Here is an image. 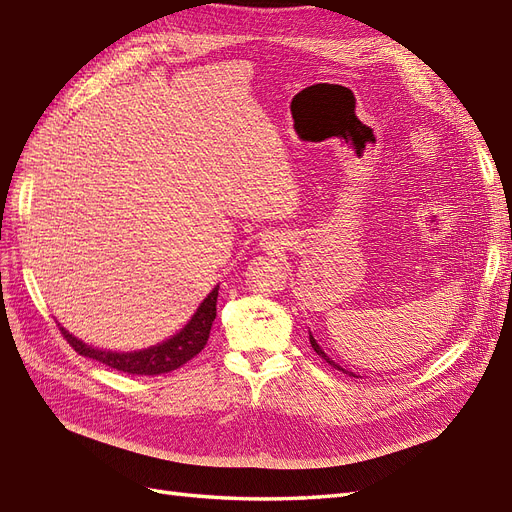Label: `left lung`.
Here are the masks:
<instances>
[{
  "label": "left lung",
  "instance_id": "left-lung-1",
  "mask_svg": "<svg viewBox=\"0 0 512 512\" xmlns=\"http://www.w3.org/2000/svg\"><path fill=\"white\" fill-rule=\"evenodd\" d=\"M310 344H312V349L320 355V358H323L327 364H331V366H334V368H338V371H342V373H347V375H353V377H358V375H355V373H351V371H347V368H342L338 362H334V360H331L329 358V355L323 351V347H320V344L316 342V338L312 336V331H310Z\"/></svg>",
  "mask_w": 512,
  "mask_h": 512
}]
</instances>
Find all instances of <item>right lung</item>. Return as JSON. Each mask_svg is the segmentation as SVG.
Listing matches in <instances>:
<instances>
[{
	"instance_id": "obj_1",
	"label": "right lung",
	"mask_w": 512,
	"mask_h": 512,
	"mask_svg": "<svg viewBox=\"0 0 512 512\" xmlns=\"http://www.w3.org/2000/svg\"><path fill=\"white\" fill-rule=\"evenodd\" d=\"M218 290L220 285H216L202 303L198 305V310L192 314V318L187 320L183 329H178L174 336L165 338L163 342L152 344L148 349H137V351H111V349H98L91 347V344L82 342L74 334L61 325L63 336L67 342L74 347L80 355L85 358L98 360L106 366L117 368V371H124L130 375H161V373H170L174 368L183 366L198 355L209 340V331L213 325V318H216V305H218Z\"/></svg>"
}]
</instances>
